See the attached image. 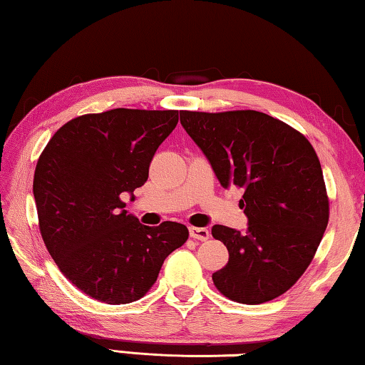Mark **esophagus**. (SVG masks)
I'll return each instance as SVG.
<instances>
[{"instance_id":"1","label":"esophagus","mask_w":365,"mask_h":365,"mask_svg":"<svg viewBox=\"0 0 365 365\" xmlns=\"http://www.w3.org/2000/svg\"><path fill=\"white\" fill-rule=\"evenodd\" d=\"M190 237L197 242H206V240L211 237L207 228L205 227H190Z\"/></svg>"}]
</instances>
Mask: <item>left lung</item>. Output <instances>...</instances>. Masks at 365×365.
<instances>
[{
    "instance_id": "1",
    "label": "left lung",
    "mask_w": 365,
    "mask_h": 365,
    "mask_svg": "<svg viewBox=\"0 0 365 365\" xmlns=\"http://www.w3.org/2000/svg\"><path fill=\"white\" fill-rule=\"evenodd\" d=\"M185 130L224 188L243 190L245 232L214 225L228 262L212 274L219 292L261 304L304 274L329 224V197L319 158L304 135L259 110H182Z\"/></svg>"
}]
</instances>
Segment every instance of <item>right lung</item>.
Here are the masks:
<instances>
[{"mask_svg":"<svg viewBox=\"0 0 365 365\" xmlns=\"http://www.w3.org/2000/svg\"><path fill=\"white\" fill-rule=\"evenodd\" d=\"M178 110L110 109L64 123L41 153L34 177L40 232L64 277L106 304L137 301L188 228L140 224L125 200L148 180L154 153Z\"/></svg>","mask_w":365,"mask_h":365,"instance_id":"1","label":"right lung"}]
</instances>
